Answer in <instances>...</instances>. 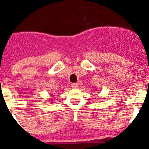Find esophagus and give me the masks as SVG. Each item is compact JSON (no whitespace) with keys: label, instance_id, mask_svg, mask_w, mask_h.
<instances>
[{"label":"esophagus","instance_id":"obj_1","mask_svg":"<svg viewBox=\"0 0 149 149\" xmlns=\"http://www.w3.org/2000/svg\"><path fill=\"white\" fill-rule=\"evenodd\" d=\"M72 88H77V87H78V84H72Z\"/></svg>","mask_w":149,"mask_h":149}]
</instances>
